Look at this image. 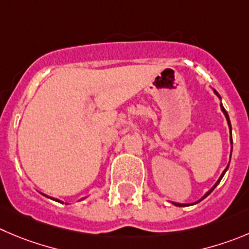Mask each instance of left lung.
Instances as JSON below:
<instances>
[{"instance_id":"obj_1","label":"left lung","mask_w":249,"mask_h":249,"mask_svg":"<svg viewBox=\"0 0 249 249\" xmlns=\"http://www.w3.org/2000/svg\"><path fill=\"white\" fill-rule=\"evenodd\" d=\"M213 93H215L216 96H217V97H219V98H220V99H221V97H220V94H219V93H217V92H216V90H215V89H213ZM220 107H221V110H222V113H224V114H225V117H226V120H227V124H229V127H230V134H231V136H230V142H231V145H232V127H231V123H230V118H229V114H227V111H226V110H225V108H224V106H222V103H221V104H220ZM231 147H232V146H231ZM231 153H232V148H231ZM230 159H231V157H230ZM227 169H229V164H227V167H226V168H225V171H224V172H222V174H221V176H220L219 180H217V182H216V183H215V185H213V188H211V189H210V190H209V192H206V193H205V195H204L203 198H201V199H199V200H198V201H195V203H192V204H179V203H173V201H172V204H174V205H176V206H189V205H194V204H198V203H199V201H201V200H203V199H205V198H206V196H208V195H209V194H210V193H211V192H213V189H215V188H216V185L219 184V183H220V180H221V179H222V177H224V174H225V173H226V171H227Z\"/></svg>"}]
</instances>
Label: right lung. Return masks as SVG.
I'll list each match as a JSON object with an SVG mask.
<instances>
[{"mask_svg":"<svg viewBox=\"0 0 249 249\" xmlns=\"http://www.w3.org/2000/svg\"><path fill=\"white\" fill-rule=\"evenodd\" d=\"M43 195H45V194H43ZM46 198H50V199H53V200H55V201H57V203H62L61 200H59V199H55V198H51V196H48V195H45Z\"/></svg>","mask_w":249,"mask_h":249,"instance_id":"obj_1","label":"right lung"}]
</instances>
